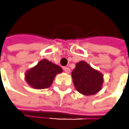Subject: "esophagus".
<instances>
[{
  "instance_id": "34e87169",
  "label": "esophagus",
  "mask_w": 129,
  "mask_h": 129,
  "mask_svg": "<svg viewBox=\"0 0 129 129\" xmlns=\"http://www.w3.org/2000/svg\"><path fill=\"white\" fill-rule=\"evenodd\" d=\"M63 70H64V72H65L66 73H70V69L69 67H64Z\"/></svg>"
}]
</instances>
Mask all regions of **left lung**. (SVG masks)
<instances>
[{"label":"left lung","instance_id":"8db88e82","mask_svg":"<svg viewBox=\"0 0 129 129\" xmlns=\"http://www.w3.org/2000/svg\"><path fill=\"white\" fill-rule=\"evenodd\" d=\"M72 78L76 89L84 95L98 93L103 88V75L93 69L85 61H79L72 72Z\"/></svg>","mask_w":129,"mask_h":129}]
</instances>
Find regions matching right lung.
<instances>
[{"label":"right lung","instance_id":"right-lung-1","mask_svg":"<svg viewBox=\"0 0 129 129\" xmlns=\"http://www.w3.org/2000/svg\"><path fill=\"white\" fill-rule=\"evenodd\" d=\"M62 72V69L59 66L47 59H43L26 72L25 81L34 89H47L52 85L55 76Z\"/></svg>","mask_w":129,"mask_h":129}]
</instances>
